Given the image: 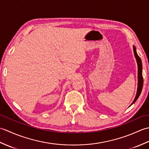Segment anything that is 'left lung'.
<instances>
[{"label":"left lung","instance_id":"left-lung-1","mask_svg":"<svg viewBox=\"0 0 149 149\" xmlns=\"http://www.w3.org/2000/svg\"><path fill=\"white\" fill-rule=\"evenodd\" d=\"M133 50H134V56L136 59V61L138 63V89H137V93H136V95L135 99L134 100L133 102H132V104H134L136 100L138 99L139 96L140 95V93L141 92L142 90V88H143V76H142V63H141V60L140 59V57L138 55V54L136 52V47L133 46ZM131 104V105H132Z\"/></svg>","mask_w":149,"mask_h":149}]
</instances>
